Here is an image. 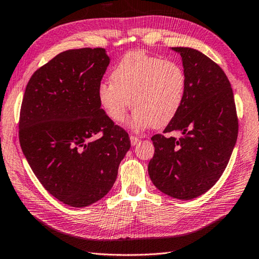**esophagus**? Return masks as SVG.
Wrapping results in <instances>:
<instances>
[{
	"label": "esophagus",
	"instance_id": "34e87169",
	"mask_svg": "<svg viewBox=\"0 0 259 259\" xmlns=\"http://www.w3.org/2000/svg\"><path fill=\"white\" fill-rule=\"evenodd\" d=\"M130 142H131V145L135 146V145H137V144H138L139 138L136 137V136H134V135H131L130 136Z\"/></svg>",
	"mask_w": 259,
	"mask_h": 259
}]
</instances>
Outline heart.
<instances>
[{"label": "heart", "mask_w": 259, "mask_h": 259, "mask_svg": "<svg viewBox=\"0 0 259 259\" xmlns=\"http://www.w3.org/2000/svg\"><path fill=\"white\" fill-rule=\"evenodd\" d=\"M111 82L98 87L100 106L116 123L124 120L131 106L135 112L129 124L135 130L168 124L181 108L186 90L181 65L143 51L122 57L111 73Z\"/></svg>", "instance_id": "heart-1"}]
</instances>
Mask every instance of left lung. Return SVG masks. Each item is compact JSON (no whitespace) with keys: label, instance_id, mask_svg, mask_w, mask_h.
I'll return each mask as SVG.
<instances>
[{"label":"left lung","instance_id":"left-lung-1","mask_svg":"<svg viewBox=\"0 0 259 259\" xmlns=\"http://www.w3.org/2000/svg\"><path fill=\"white\" fill-rule=\"evenodd\" d=\"M181 54L186 90L181 108L163 130L179 137L154 135L148 175L156 188L179 200L208 192L224 172L239 133L233 90L214 61L191 48Z\"/></svg>","mask_w":259,"mask_h":259}]
</instances>
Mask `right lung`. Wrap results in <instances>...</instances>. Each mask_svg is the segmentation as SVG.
<instances>
[{
    "instance_id": "obj_1",
    "label": "right lung",
    "mask_w": 259,
    "mask_h": 259,
    "mask_svg": "<svg viewBox=\"0 0 259 259\" xmlns=\"http://www.w3.org/2000/svg\"><path fill=\"white\" fill-rule=\"evenodd\" d=\"M108 64L103 48L60 52L34 72L21 103L19 142L26 160L42 186L71 207L104 198L130 148L128 133L98 102Z\"/></svg>"
}]
</instances>
